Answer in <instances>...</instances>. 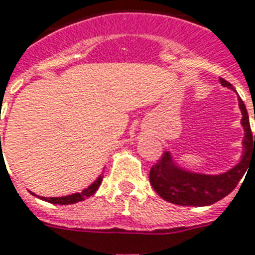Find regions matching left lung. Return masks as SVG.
<instances>
[{
	"label": "left lung",
	"mask_w": 255,
	"mask_h": 255,
	"mask_svg": "<svg viewBox=\"0 0 255 255\" xmlns=\"http://www.w3.org/2000/svg\"><path fill=\"white\" fill-rule=\"evenodd\" d=\"M220 83L223 87L234 91L233 85L227 80L220 79ZM238 105L242 113L241 125L244 128L240 162L223 174H199L178 166L171 152L164 151L162 159L150 170V183L162 199L183 207H205L224 199L237 187L250 163L255 162V135L253 137L252 134L248 111L240 97Z\"/></svg>",
	"instance_id": "8db88e82"
}]
</instances>
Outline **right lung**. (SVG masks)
I'll return each mask as SVG.
<instances>
[{
    "mask_svg": "<svg viewBox=\"0 0 255 255\" xmlns=\"http://www.w3.org/2000/svg\"><path fill=\"white\" fill-rule=\"evenodd\" d=\"M104 175L101 174L99 178L96 179L95 182L91 185H88L87 188H84L81 192L72 193V195H67V196L62 197H43V196H38L40 200H44L47 203H51V204H59V205H68V204H75V203H79V201H83L88 197L93 196L96 193V191L99 189L100 184L103 182ZM32 193V192H31ZM34 196H36L35 193H32Z\"/></svg>",
    "mask_w": 255,
    "mask_h": 255,
    "instance_id": "add662e5",
    "label": "right lung"
}]
</instances>
